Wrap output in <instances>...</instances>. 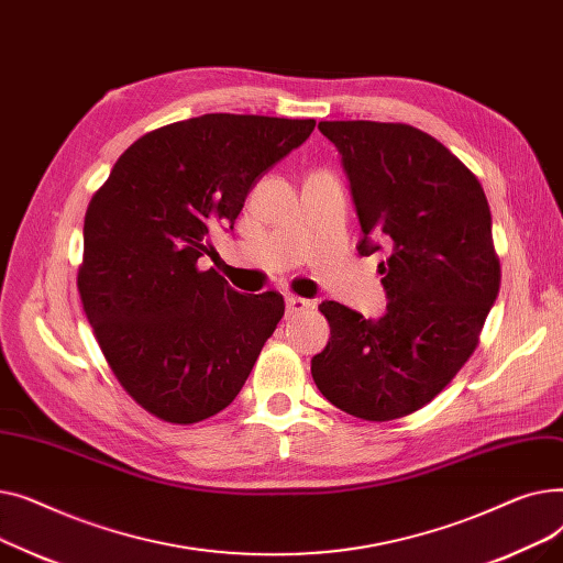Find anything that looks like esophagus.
I'll list each match as a JSON object with an SVG mask.
<instances>
[{
	"mask_svg": "<svg viewBox=\"0 0 563 563\" xmlns=\"http://www.w3.org/2000/svg\"><path fill=\"white\" fill-rule=\"evenodd\" d=\"M310 308H312V303L308 299H301V297H287V301H285V314L287 317H297V314H301Z\"/></svg>",
	"mask_w": 563,
	"mask_h": 563,
	"instance_id": "obj_1",
	"label": "esophagus"
}]
</instances>
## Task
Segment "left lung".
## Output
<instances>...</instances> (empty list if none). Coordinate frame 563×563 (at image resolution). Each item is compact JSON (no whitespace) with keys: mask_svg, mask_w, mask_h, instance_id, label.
Masks as SVG:
<instances>
[{"mask_svg":"<svg viewBox=\"0 0 563 563\" xmlns=\"http://www.w3.org/2000/svg\"><path fill=\"white\" fill-rule=\"evenodd\" d=\"M342 155L386 314L323 301L331 340L312 358L319 393L353 418L388 422L429 404L472 356L499 291L479 180L431 134L404 123L321 121Z\"/></svg>","mask_w":563,"mask_h":563,"instance_id":"left-lung-1","label":"left lung"}]
</instances>
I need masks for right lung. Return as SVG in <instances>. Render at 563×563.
Returning <instances> with one entry per match:
<instances>
[{"label": "right lung", "mask_w": 563, "mask_h": 563, "mask_svg": "<svg viewBox=\"0 0 563 563\" xmlns=\"http://www.w3.org/2000/svg\"><path fill=\"white\" fill-rule=\"evenodd\" d=\"M312 118L205 113L136 139L88 202L77 274L84 312L125 393L194 424L232 404L285 314L276 291L240 294L198 260L234 225L260 177Z\"/></svg>", "instance_id": "right-lung-1"}]
</instances>
